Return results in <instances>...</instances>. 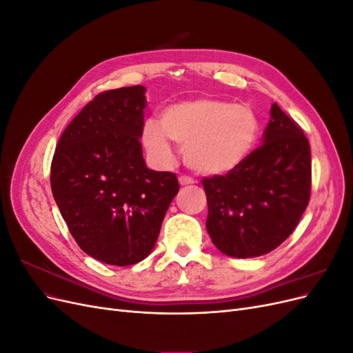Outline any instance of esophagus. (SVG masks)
<instances>
[{
  "label": "esophagus",
  "mask_w": 353,
  "mask_h": 353,
  "mask_svg": "<svg viewBox=\"0 0 353 353\" xmlns=\"http://www.w3.org/2000/svg\"><path fill=\"white\" fill-rule=\"evenodd\" d=\"M179 184L181 185H191V184H194V179L187 176V175H181L179 176Z\"/></svg>",
  "instance_id": "34e87169"
}]
</instances>
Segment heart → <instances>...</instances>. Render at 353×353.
Listing matches in <instances>:
<instances>
[{"instance_id":"b5f03b06","label":"heart","mask_w":353,"mask_h":353,"mask_svg":"<svg viewBox=\"0 0 353 353\" xmlns=\"http://www.w3.org/2000/svg\"><path fill=\"white\" fill-rule=\"evenodd\" d=\"M259 119L243 104L203 97L169 105L160 125L144 123L143 143L156 160L172 157L169 140L184 145L185 163L203 175H219L237 168L259 138Z\"/></svg>"}]
</instances>
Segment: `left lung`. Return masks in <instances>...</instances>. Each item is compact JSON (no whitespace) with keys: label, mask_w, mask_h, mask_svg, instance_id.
I'll list each match as a JSON object with an SVG mask.
<instances>
[{"label":"left lung","mask_w":353,"mask_h":353,"mask_svg":"<svg viewBox=\"0 0 353 353\" xmlns=\"http://www.w3.org/2000/svg\"><path fill=\"white\" fill-rule=\"evenodd\" d=\"M201 184L213 244L232 258L268 253L294 231L311 199L307 138L274 103L263 144L227 175L205 176Z\"/></svg>","instance_id":"8db88e82"}]
</instances>
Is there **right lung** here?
Instances as JSON below:
<instances>
[{"instance_id": "1", "label": "right lung", "mask_w": 353, "mask_h": 353, "mask_svg": "<svg viewBox=\"0 0 353 353\" xmlns=\"http://www.w3.org/2000/svg\"><path fill=\"white\" fill-rule=\"evenodd\" d=\"M143 85L103 91L63 131L51 162V191L79 248L94 259L126 266L154 248L170 201L174 172L143 159Z\"/></svg>"}]
</instances>
